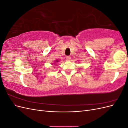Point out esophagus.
<instances>
[{"mask_svg":"<svg viewBox=\"0 0 128 128\" xmlns=\"http://www.w3.org/2000/svg\"><path fill=\"white\" fill-rule=\"evenodd\" d=\"M66 59H67V60L69 61V60H70V59H71V57H70V56H67L66 57Z\"/></svg>","mask_w":128,"mask_h":128,"instance_id":"1","label":"esophagus"}]
</instances>
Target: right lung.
I'll return each mask as SVG.
<instances>
[{"label": "right lung", "instance_id": "right-lung-1", "mask_svg": "<svg viewBox=\"0 0 128 128\" xmlns=\"http://www.w3.org/2000/svg\"><path fill=\"white\" fill-rule=\"evenodd\" d=\"M56 62H59V60H56Z\"/></svg>", "mask_w": 128, "mask_h": 128}]
</instances>
